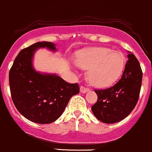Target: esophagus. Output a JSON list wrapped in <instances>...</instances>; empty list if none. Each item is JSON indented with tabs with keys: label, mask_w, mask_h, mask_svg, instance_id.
I'll list each match as a JSON object with an SVG mask.
<instances>
[{
	"label": "esophagus",
	"mask_w": 152,
	"mask_h": 152,
	"mask_svg": "<svg viewBox=\"0 0 152 152\" xmlns=\"http://www.w3.org/2000/svg\"><path fill=\"white\" fill-rule=\"evenodd\" d=\"M80 92H81V93H83V94L86 93L87 91H89V89L88 88L84 87V86H80Z\"/></svg>",
	"instance_id": "obj_1"
}]
</instances>
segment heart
<instances>
[{"mask_svg":"<svg viewBox=\"0 0 152 152\" xmlns=\"http://www.w3.org/2000/svg\"><path fill=\"white\" fill-rule=\"evenodd\" d=\"M75 64L88 69L86 77L92 86H110L116 82L124 70L126 59L118 51L107 48H91L77 53Z\"/></svg>","mask_w":152,"mask_h":152,"instance_id":"obj_1","label":"heart"}]
</instances>
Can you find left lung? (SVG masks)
I'll return each mask as SVG.
<instances>
[{"label":"left lung","mask_w":152,"mask_h":152,"mask_svg":"<svg viewBox=\"0 0 152 152\" xmlns=\"http://www.w3.org/2000/svg\"><path fill=\"white\" fill-rule=\"evenodd\" d=\"M128 60L121 79L110 88L94 90L97 102L91 107L96 118L105 124H113L126 118L135 107L141 88L142 72L135 56L128 53Z\"/></svg>","instance_id":"obj_1"}]
</instances>
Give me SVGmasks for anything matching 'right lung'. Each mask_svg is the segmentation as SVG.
Masks as SVG:
<instances>
[{
    "instance_id": "right-lung-1",
    "label": "right lung",
    "mask_w": 152,
    "mask_h": 152,
    "mask_svg": "<svg viewBox=\"0 0 152 152\" xmlns=\"http://www.w3.org/2000/svg\"><path fill=\"white\" fill-rule=\"evenodd\" d=\"M45 48L56 51L52 42H37L19 53L9 71V87L16 108L27 119L42 124L56 121L70 98L80 92L77 83H69L56 74H42L34 69V53Z\"/></svg>"
}]
</instances>
